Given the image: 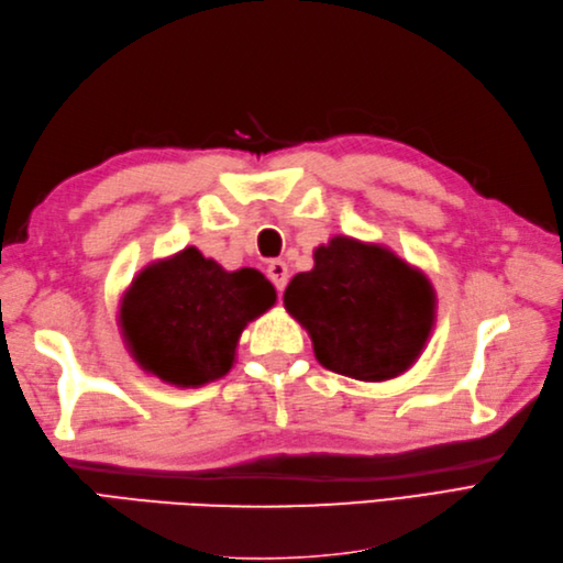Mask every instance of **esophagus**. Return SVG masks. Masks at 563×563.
<instances>
[{"instance_id":"34e87169","label":"esophagus","mask_w":563,"mask_h":563,"mask_svg":"<svg viewBox=\"0 0 563 563\" xmlns=\"http://www.w3.org/2000/svg\"><path fill=\"white\" fill-rule=\"evenodd\" d=\"M268 278H271V283L275 285V290L283 292L285 285H288L290 271H288V266H285L283 261H271V263H268Z\"/></svg>"}]
</instances>
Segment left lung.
Here are the masks:
<instances>
[{
  "label": "left lung",
  "mask_w": 563,
  "mask_h": 563,
  "mask_svg": "<svg viewBox=\"0 0 563 563\" xmlns=\"http://www.w3.org/2000/svg\"><path fill=\"white\" fill-rule=\"evenodd\" d=\"M283 300L312 336L317 361L363 382L411 367L435 319V295L423 273L349 236L319 246L314 268L297 273Z\"/></svg>",
  "instance_id": "1"
}]
</instances>
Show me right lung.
Segmentation results:
<instances>
[{"label":"right lung","mask_w":563,"mask_h":563,"mask_svg":"<svg viewBox=\"0 0 563 563\" xmlns=\"http://www.w3.org/2000/svg\"><path fill=\"white\" fill-rule=\"evenodd\" d=\"M273 302V285L258 271L227 273L190 246L137 275L121 319L142 367L198 387L230 373L244 327Z\"/></svg>","instance_id":"obj_1"}]
</instances>
